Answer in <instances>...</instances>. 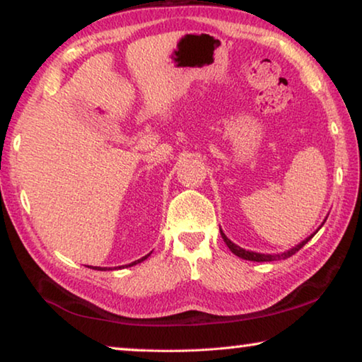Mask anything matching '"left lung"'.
<instances>
[{"label": "left lung", "mask_w": 362, "mask_h": 362, "mask_svg": "<svg viewBox=\"0 0 362 362\" xmlns=\"http://www.w3.org/2000/svg\"><path fill=\"white\" fill-rule=\"evenodd\" d=\"M319 230V228H317ZM317 230H315L313 235H309V237L306 238V240H303V242L300 243V245H296V246H293V248L291 250H288V251H285V253H282V255H262V253H255V251H246V250H243V248H240L238 245H235L233 242H230V240H228L227 237H226V233H223L222 230H221V235H222V238H223V242H226V245L228 246V250L232 251L233 255H237L238 257H242V259H246V261H256V262H266V261H277V259H286V257H290V256H293L296 251H300L303 246H305L309 240H311L315 233H317Z\"/></svg>", "instance_id": "1"}]
</instances>
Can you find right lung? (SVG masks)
I'll return each instance as SVG.
<instances>
[{
    "label": "right lung",
    "instance_id": "obj_1",
    "mask_svg": "<svg viewBox=\"0 0 362 362\" xmlns=\"http://www.w3.org/2000/svg\"><path fill=\"white\" fill-rule=\"evenodd\" d=\"M150 255H151V253H150ZM150 255L143 256V257H141V259H139V261H134V262H130V264H129V267H130V266H135V264H139V262H141V261H145V259H146V257H148V256H150ZM119 267H124V266H119ZM95 269H96V271H107V269H106V267H95Z\"/></svg>",
    "mask_w": 362,
    "mask_h": 362
}]
</instances>
